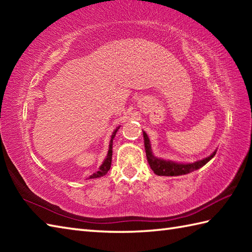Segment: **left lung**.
<instances>
[{
    "label": "left lung",
    "mask_w": 252,
    "mask_h": 252,
    "mask_svg": "<svg viewBox=\"0 0 252 252\" xmlns=\"http://www.w3.org/2000/svg\"><path fill=\"white\" fill-rule=\"evenodd\" d=\"M143 136H144V145H145L147 161L149 165H151L152 170L154 171V173H156L157 175L175 176V175H183V174L190 173L192 171L198 170L199 168L203 167V165H205L208 161H210V160L215 157V155L217 154V151H215L209 157L198 160V161L191 162V163H180V162L171 161V160H163L154 156L152 152V147H151V142H149V138L144 131H143Z\"/></svg>",
    "instance_id": "1"
}]
</instances>
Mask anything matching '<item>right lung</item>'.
<instances>
[{
  "label": "right lung",
  "instance_id": "add662e5",
  "mask_svg": "<svg viewBox=\"0 0 252 252\" xmlns=\"http://www.w3.org/2000/svg\"><path fill=\"white\" fill-rule=\"evenodd\" d=\"M120 126H118L117 129L112 132V135H111V140L109 143V149H108V154H107V157L104 160V162L101 163V165L99 167L97 172L93 173L92 175L90 176L89 179H96V178H100V176H104L107 172H108L110 167H111V158H112V141H114V137L116 136V133L117 131L119 130Z\"/></svg>",
  "mask_w": 252,
  "mask_h": 252
}]
</instances>
